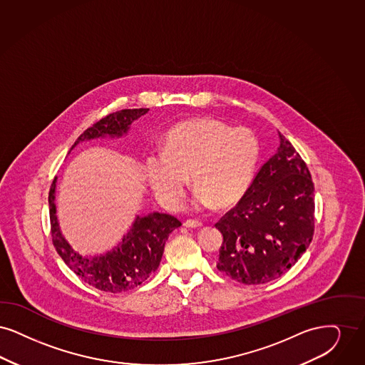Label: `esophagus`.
Wrapping results in <instances>:
<instances>
[{"label":"esophagus","mask_w":365,"mask_h":365,"mask_svg":"<svg viewBox=\"0 0 365 365\" xmlns=\"http://www.w3.org/2000/svg\"><path fill=\"white\" fill-rule=\"evenodd\" d=\"M184 226H185V227H190V229H195V227H200L202 222H200V221H196V220H187V221L184 222Z\"/></svg>","instance_id":"34e87169"}]
</instances>
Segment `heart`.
Here are the masks:
<instances>
[{
	"label": "heart",
	"instance_id": "b5f03b06",
	"mask_svg": "<svg viewBox=\"0 0 365 365\" xmlns=\"http://www.w3.org/2000/svg\"><path fill=\"white\" fill-rule=\"evenodd\" d=\"M259 158L260 143L251 128L195 118L172 128L163 138L162 154L147 155L143 170L166 208L180 206L190 175L197 206L227 208L250 188Z\"/></svg>",
	"mask_w": 365,
	"mask_h": 365
}]
</instances>
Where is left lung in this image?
<instances>
[{
	"label": "left lung",
	"mask_w": 365,
	"mask_h": 365,
	"mask_svg": "<svg viewBox=\"0 0 365 365\" xmlns=\"http://www.w3.org/2000/svg\"><path fill=\"white\" fill-rule=\"evenodd\" d=\"M278 135L277 154L260 168L236 207L215 223L223 236L217 269L245 285L285 274L314 237L311 173L292 143Z\"/></svg>",
	"instance_id": "1"
}]
</instances>
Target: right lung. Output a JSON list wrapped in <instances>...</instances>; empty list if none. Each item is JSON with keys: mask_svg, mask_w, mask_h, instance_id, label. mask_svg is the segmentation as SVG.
Returning <instances> with one entry per match:
<instances>
[{"mask_svg": "<svg viewBox=\"0 0 365 365\" xmlns=\"http://www.w3.org/2000/svg\"><path fill=\"white\" fill-rule=\"evenodd\" d=\"M148 109H124L111 113L99 120L93 127L87 128L72 145L73 150L80 142L98 138H121L127 135L130 124L144 115ZM56 184L48 192V212L51 238L56 251L65 264L86 284L102 292L120 293L127 292L144 282L158 269L165 242L169 235L181 226V222L169 214L151 212L138 215L123 241L111 251L96 256H83L76 252L61 233L57 221Z\"/></svg>", "mask_w": 365, "mask_h": 365, "instance_id": "right-lung-1", "label": "right lung"}]
</instances>
